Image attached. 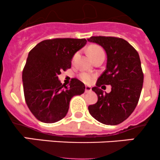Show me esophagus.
<instances>
[{"label":"esophagus","instance_id":"34e87169","mask_svg":"<svg viewBox=\"0 0 160 160\" xmlns=\"http://www.w3.org/2000/svg\"><path fill=\"white\" fill-rule=\"evenodd\" d=\"M90 91H91V87L90 86L85 87V93H89Z\"/></svg>","mask_w":160,"mask_h":160}]
</instances>
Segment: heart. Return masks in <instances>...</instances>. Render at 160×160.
I'll return each mask as SVG.
<instances>
[{
    "mask_svg": "<svg viewBox=\"0 0 160 160\" xmlns=\"http://www.w3.org/2000/svg\"><path fill=\"white\" fill-rule=\"evenodd\" d=\"M88 54H89L90 57L91 58V59L93 57H94L95 56H97L98 54H99V53L104 52L102 49H101V47H99V46H95V45H93V46H90V47L88 48ZM80 79L82 80V81H83L84 83H90L93 78V76L90 75V74L86 73V72H83V73L80 74Z\"/></svg>",
    "mask_w": 160,
    "mask_h": 160,
    "instance_id": "obj_1",
    "label": "heart"
}]
</instances>
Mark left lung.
<instances>
[{
	"label": "left lung",
	"instance_id": "8db88e82",
	"mask_svg": "<svg viewBox=\"0 0 160 160\" xmlns=\"http://www.w3.org/2000/svg\"><path fill=\"white\" fill-rule=\"evenodd\" d=\"M88 41L101 46L107 54L106 70L92 88L98 102L88 110L101 123L118 125L129 117L139 100L144 79L139 56L123 38L92 36ZM101 85H111L110 93H104L99 88Z\"/></svg>",
	"mask_w": 160,
	"mask_h": 160
}]
</instances>
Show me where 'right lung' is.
<instances>
[{
	"mask_svg": "<svg viewBox=\"0 0 160 160\" xmlns=\"http://www.w3.org/2000/svg\"><path fill=\"white\" fill-rule=\"evenodd\" d=\"M85 38H54L37 44L28 53L22 72L24 94L33 115L44 123H54L67 115L72 97L84 92L85 85L72 79L70 87L58 78L71 67L77 51L87 44Z\"/></svg>",
	"mask_w": 160,
	"mask_h": 160,
	"instance_id": "obj_1",
	"label": "right lung"
}]
</instances>
